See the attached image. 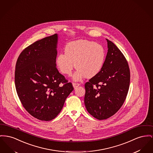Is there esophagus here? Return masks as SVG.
<instances>
[{"instance_id": "1", "label": "esophagus", "mask_w": 153, "mask_h": 153, "mask_svg": "<svg viewBox=\"0 0 153 153\" xmlns=\"http://www.w3.org/2000/svg\"><path fill=\"white\" fill-rule=\"evenodd\" d=\"M80 84L79 83H76V82H73V86L74 88H76L77 87H79Z\"/></svg>"}]
</instances>
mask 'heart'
Listing matches in <instances>:
<instances>
[{"mask_svg":"<svg viewBox=\"0 0 153 153\" xmlns=\"http://www.w3.org/2000/svg\"><path fill=\"white\" fill-rule=\"evenodd\" d=\"M65 53L57 55L56 66L62 73L70 75L75 65L77 68L73 77L75 81L97 75L102 70L106 58V51L102 45L87 40L68 43L65 48Z\"/></svg>","mask_w":153,"mask_h":153,"instance_id":"b5f03b06","label":"heart"}]
</instances>
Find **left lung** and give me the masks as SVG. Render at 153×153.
Returning a JSON list of instances; mask_svg holds the SVG:
<instances>
[{
	"label": "left lung",
	"mask_w": 153,
	"mask_h": 153,
	"mask_svg": "<svg viewBox=\"0 0 153 153\" xmlns=\"http://www.w3.org/2000/svg\"><path fill=\"white\" fill-rule=\"evenodd\" d=\"M100 72L85 84L84 103L88 112L102 120L113 116L122 106L129 87L130 71L124 55L112 42Z\"/></svg>",
	"instance_id": "left-lung-1"
}]
</instances>
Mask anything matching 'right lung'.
<instances>
[{
    "instance_id": "add662e5",
    "label": "right lung",
    "mask_w": 153,
    "mask_h": 153,
    "mask_svg": "<svg viewBox=\"0 0 153 153\" xmlns=\"http://www.w3.org/2000/svg\"><path fill=\"white\" fill-rule=\"evenodd\" d=\"M57 43V34L36 41L21 52L16 65L19 100L31 116L42 121L56 117L73 90L56 68Z\"/></svg>"
}]
</instances>
